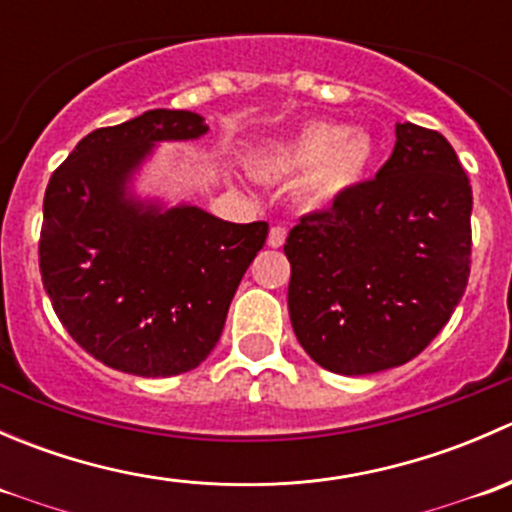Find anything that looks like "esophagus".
<instances>
[{"label": "esophagus", "instance_id": "esophagus-1", "mask_svg": "<svg viewBox=\"0 0 512 512\" xmlns=\"http://www.w3.org/2000/svg\"><path fill=\"white\" fill-rule=\"evenodd\" d=\"M285 240H287V230H285V227H280V225L270 227V235H267V245H270V247H282V245H285Z\"/></svg>", "mask_w": 512, "mask_h": 512}]
</instances>
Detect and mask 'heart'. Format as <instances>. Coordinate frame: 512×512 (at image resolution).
I'll return each instance as SVG.
<instances>
[{
	"instance_id": "b5f03b06",
	"label": "heart",
	"mask_w": 512,
	"mask_h": 512,
	"mask_svg": "<svg viewBox=\"0 0 512 512\" xmlns=\"http://www.w3.org/2000/svg\"><path fill=\"white\" fill-rule=\"evenodd\" d=\"M374 141L364 128L314 121L267 143L255 165L267 178H299V200L307 210H327L364 180Z\"/></svg>"
}]
</instances>
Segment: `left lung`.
I'll list each match as a JSON object with an SVG mask.
<instances>
[{"instance_id": "8db88e82", "label": "left lung", "mask_w": 512, "mask_h": 512, "mask_svg": "<svg viewBox=\"0 0 512 512\" xmlns=\"http://www.w3.org/2000/svg\"><path fill=\"white\" fill-rule=\"evenodd\" d=\"M471 210L451 143L396 123L394 153L376 178L289 230L287 307L304 352L344 376L421 354L466 292Z\"/></svg>"}]
</instances>
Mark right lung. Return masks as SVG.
Instances as JSON below:
<instances>
[{"label": "right lung", "mask_w": 512, "mask_h": 512, "mask_svg": "<svg viewBox=\"0 0 512 512\" xmlns=\"http://www.w3.org/2000/svg\"><path fill=\"white\" fill-rule=\"evenodd\" d=\"M205 133L193 111H146L81 138L46 185L41 282L74 342L111 369L165 379L203 364L265 245L267 223L138 195L156 146Z\"/></svg>", "instance_id": "1"}]
</instances>
